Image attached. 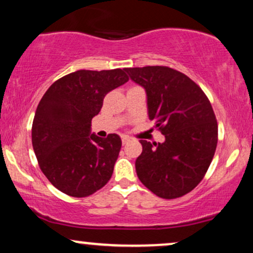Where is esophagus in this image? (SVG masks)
<instances>
[{
  "instance_id": "esophagus-1",
  "label": "esophagus",
  "mask_w": 253,
  "mask_h": 253,
  "mask_svg": "<svg viewBox=\"0 0 253 253\" xmlns=\"http://www.w3.org/2000/svg\"><path fill=\"white\" fill-rule=\"evenodd\" d=\"M128 141H129V138H128V136H126V135L123 136V144H124V145L128 143Z\"/></svg>"
}]
</instances>
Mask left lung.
Listing matches in <instances>:
<instances>
[{
    "mask_svg": "<svg viewBox=\"0 0 253 253\" xmlns=\"http://www.w3.org/2000/svg\"><path fill=\"white\" fill-rule=\"evenodd\" d=\"M124 70L145 89L150 120L165 135L164 143L140 140L136 175L157 196L185 195L202 181L215 153L217 124L210 100L189 77L168 66Z\"/></svg>",
    "mask_w": 253,
    "mask_h": 253,
    "instance_id": "left-lung-1",
    "label": "left lung"
}]
</instances>
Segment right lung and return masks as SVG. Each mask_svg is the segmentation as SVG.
Returning a JSON list of instances; mask_svg holds the SVG:
<instances>
[{
	"label": "right lung",
	"mask_w": 253,
	"mask_h": 253,
	"mask_svg": "<svg viewBox=\"0 0 253 253\" xmlns=\"http://www.w3.org/2000/svg\"><path fill=\"white\" fill-rule=\"evenodd\" d=\"M127 81L121 69L78 70L56 81L40 100L32 144L43 175L62 193L89 196L112 177L121 139L91 134V120L104 96Z\"/></svg>",
	"instance_id": "add662e5"
}]
</instances>
